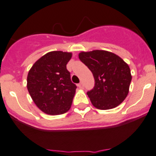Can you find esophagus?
I'll return each instance as SVG.
<instances>
[{
  "label": "esophagus",
  "instance_id": "obj_1",
  "mask_svg": "<svg viewBox=\"0 0 156 156\" xmlns=\"http://www.w3.org/2000/svg\"><path fill=\"white\" fill-rule=\"evenodd\" d=\"M78 88H84V85H83V83L82 82H80L79 84H78Z\"/></svg>",
  "mask_w": 156,
  "mask_h": 156
}]
</instances>
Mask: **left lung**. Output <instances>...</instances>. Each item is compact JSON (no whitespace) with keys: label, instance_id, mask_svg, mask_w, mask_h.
I'll use <instances>...</instances> for the list:
<instances>
[{"label":"left lung","instance_id":"left-lung-1","mask_svg":"<svg viewBox=\"0 0 156 156\" xmlns=\"http://www.w3.org/2000/svg\"><path fill=\"white\" fill-rule=\"evenodd\" d=\"M78 58L94 76V88L87 92L94 107L101 110L112 109L126 99L132 75L130 68L123 59L104 50L81 51Z\"/></svg>","mask_w":156,"mask_h":156}]
</instances>
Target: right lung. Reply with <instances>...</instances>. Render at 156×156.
<instances>
[{
	"label": "right lung",
	"instance_id": "obj_1",
	"mask_svg": "<svg viewBox=\"0 0 156 156\" xmlns=\"http://www.w3.org/2000/svg\"><path fill=\"white\" fill-rule=\"evenodd\" d=\"M71 57V52L50 51L29 70L27 90L34 104L45 114L62 115L71 108L77 88L66 68Z\"/></svg>",
	"mask_w": 156,
	"mask_h": 156
}]
</instances>
